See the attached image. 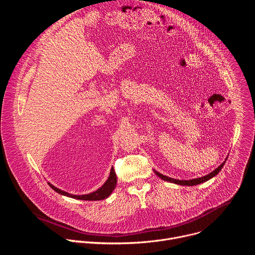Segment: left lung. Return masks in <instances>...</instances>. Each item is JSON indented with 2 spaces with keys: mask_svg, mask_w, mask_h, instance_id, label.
<instances>
[{
  "mask_svg": "<svg viewBox=\"0 0 255 255\" xmlns=\"http://www.w3.org/2000/svg\"><path fill=\"white\" fill-rule=\"evenodd\" d=\"M227 158H228V156L226 157V159H225L219 166H218L217 168H215L212 172H210V173H208V174H206V175H204V176L197 177V178H193V179H189V180H187V179H175V178H172V177H168V176H166V175H163L162 173L158 172V171L155 170V169H153V170H154V173H155L158 177H160L161 179H163V180H165V181H169V183H172V184H175V185H179V186L192 187V186H197V185H200V184H204V183H206L207 180H209V179L213 178L214 176H216L218 173H219V172L221 171V169H222V167L224 166V164H225Z\"/></svg>",
  "mask_w": 255,
  "mask_h": 255,
  "instance_id": "1",
  "label": "left lung"
}]
</instances>
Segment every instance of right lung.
Wrapping results in <instances>:
<instances>
[{
  "instance_id": "right-lung-1",
  "label": "right lung",
  "mask_w": 255,
  "mask_h": 255,
  "mask_svg": "<svg viewBox=\"0 0 255 255\" xmlns=\"http://www.w3.org/2000/svg\"><path fill=\"white\" fill-rule=\"evenodd\" d=\"M48 185L56 193H58L62 196L68 197V198L77 199V200H83V201H100V200L107 199L115 190L116 185H117V176H116V173L114 171V168L112 167L111 171H110V174H109V177L105 181V184L101 188H99L97 191H95L93 193H90V194H86V195H72V194H69L65 191H62V190L54 187L50 183H48Z\"/></svg>"
}]
</instances>
